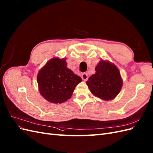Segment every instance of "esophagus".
<instances>
[{
	"label": "esophagus",
	"instance_id": "esophagus-1",
	"mask_svg": "<svg viewBox=\"0 0 153 153\" xmlns=\"http://www.w3.org/2000/svg\"><path fill=\"white\" fill-rule=\"evenodd\" d=\"M82 80H84V81L88 80V74H87L86 73H84L82 75Z\"/></svg>",
	"mask_w": 153,
	"mask_h": 153
}]
</instances>
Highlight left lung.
Instances as JSON below:
<instances>
[{
  "mask_svg": "<svg viewBox=\"0 0 153 153\" xmlns=\"http://www.w3.org/2000/svg\"><path fill=\"white\" fill-rule=\"evenodd\" d=\"M95 71V74L86 82L91 92L103 100H112L120 91L123 84L118 69L114 64L102 60Z\"/></svg>",
  "mask_w": 153,
  "mask_h": 153,
  "instance_id": "left-lung-1",
  "label": "left lung"
}]
</instances>
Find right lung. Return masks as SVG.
<instances>
[{"instance_id": "obj_1", "label": "right lung", "mask_w": 153, "mask_h": 153, "mask_svg": "<svg viewBox=\"0 0 153 153\" xmlns=\"http://www.w3.org/2000/svg\"><path fill=\"white\" fill-rule=\"evenodd\" d=\"M82 78L67 68L65 60L55 58L40 70L37 76L42 96L51 103H62L71 98Z\"/></svg>"}]
</instances>
